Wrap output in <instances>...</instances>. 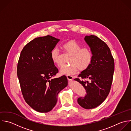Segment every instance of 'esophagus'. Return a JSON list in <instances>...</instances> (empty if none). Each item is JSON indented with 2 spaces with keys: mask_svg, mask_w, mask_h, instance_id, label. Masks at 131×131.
<instances>
[{
  "mask_svg": "<svg viewBox=\"0 0 131 131\" xmlns=\"http://www.w3.org/2000/svg\"><path fill=\"white\" fill-rule=\"evenodd\" d=\"M67 78L68 79V81H71L73 80V77L72 76H70V75H67Z\"/></svg>",
  "mask_w": 131,
  "mask_h": 131,
  "instance_id": "1",
  "label": "esophagus"
}]
</instances>
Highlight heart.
<instances>
[{
  "mask_svg": "<svg viewBox=\"0 0 131 131\" xmlns=\"http://www.w3.org/2000/svg\"><path fill=\"white\" fill-rule=\"evenodd\" d=\"M63 48L72 56L70 66H64L60 69V73L67 75H73L78 73L79 69L85 70L91 65L93 54L91 50L87 47L81 48V46L75 40H71L63 45ZM50 57L53 63L60 65V51L55 47L50 52Z\"/></svg>",
  "mask_w": 131,
  "mask_h": 131,
  "instance_id": "1",
  "label": "heart"
}]
</instances>
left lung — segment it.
Here are the masks:
<instances>
[{
    "label": "left lung",
    "mask_w": 131,
    "mask_h": 131,
    "mask_svg": "<svg viewBox=\"0 0 131 131\" xmlns=\"http://www.w3.org/2000/svg\"><path fill=\"white\" fill-rule=\"evenodd\" d=\"M84 40L90 48L93 59L90 66L79 75L82 79H75L83 86L86 94L78 99V104L86 109L95 108L108 96L114 71V61L111 50L101 39L94 35L86 36Z\"/></svg>",
    "instance_id": "obj_1"
}]
</instances>
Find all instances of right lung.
<instances>
[{"mask_svg":"<svg viewBox=\"0 0 131 131\" xmlns=\"http://www.w3.org/2000/svg\"><path fill=\"white\" fill-rule=\"evenodd\" d=\"M60 40L49 35L36 38L23 47L19 59L17 76L22 95L39 112L50 111L57 104L58 94L68 85L65 75L53 78L59 70L50 52Z\"/></svg>","mask_w":131,"mask_h":131,"instance_id":"right-lung-1","label":"right lung"}]
</instances>
